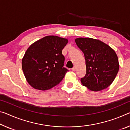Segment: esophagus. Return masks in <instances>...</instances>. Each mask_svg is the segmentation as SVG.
Returning a JSON list of instances; mask_svg holds the SVG:
<instances>
[{
	"instance_id": "esophagus-1",
	"label": "esophagus",
	"mask_w": 130,
	"mask_h": 130,
	"mask_svg": "<svg viewBox=\"0 0 130 130\" xmlns=\"http://www.w3.org/2000/svg\"><path fill=\"white\" fill-rule=\"evenodd\" d=\"M76 67H73V68L72 69V70L73 71H76Z\"/></svg>"
}]
</instances>
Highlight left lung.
Instances as JSON below:
<instances>
[{"instance_id": "8db88e82", "label": "left lung", "mask_w": 130, "mask_h": 130, "mask_svg": "<svg viewBox=\"0 0 130 130\" xmlns=\"http://www.w3.org/2000/svg\"><path fill=\"white\" fill-rule=\"evenodd\" d=\"M86 59V74L81 79L83 86L92 91L108 88L118 73L119 63L115 50L98 39L79 38L75 39Z\"/></svg>"}]
</instances>
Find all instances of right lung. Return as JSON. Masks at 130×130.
Returning <instances> with one entry per match:
<instances>
[{"instance_id": "add662e5", "label": "right lung", "mask_w": 130, "mask_h": 130, "mask_svg": "<svg viewBox=\"0 0 130 130\" xmlns=\"http://www.w3.org/2000/svg\"><path fill=\"white\" fill-rule=\"evenodd\" d=\"M67 39L50 35L30 45L22 59V68L29 84L35 89L47 90L58 84L68 69L63 67L62 50Z\"/></svg>"}]
</instances>
